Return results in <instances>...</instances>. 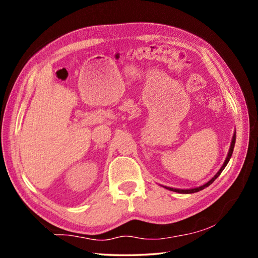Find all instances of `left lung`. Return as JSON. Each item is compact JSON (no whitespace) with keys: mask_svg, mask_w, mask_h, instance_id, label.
Here are the masks:
<instances>
[{"mask_svg":"<svg viewBox=\"0 0 258 258\" xmlns=\"http://www.w3.org/2000/svg\"><path fill=\"white\" fill-rule=\"evenodd\" d=\"M235 140H236V134L234 133V135H233V139H232V143H231V146H229V151H228V154H227V157H226V160H225V162H224V164H223V166L220 168V171H218L217 173H216V175L215 176H214L212 179H210L208 180L207 183H205L204 185H202V186H200V187H195V188H189V189H179V188H172V187H167V186H164V187L165 188H167V189H169V190H173V191H176V193H180V194H191V193H196V191H200V190H202V189H204L205 187H207V186H210L214 180H215L218 176H220L221 175V173L223 172V169L226 167V165H227V163L229 162V160H231V157H232V154H233V151H234V146H235Z\"/></svg>","mask_w":258,"mask_h":258,"instance_id":"left-lung-1","label":"left lung"}]
</instances>
